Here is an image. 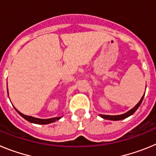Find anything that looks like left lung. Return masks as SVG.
I'll list each match as a JSON object with an SVG mask.
<instances>
[{"label": "left lung", "mask_w": 156, "mask_h": 156, "mask_svg": "<svg viewBox=\"0 0 156 156\" xmlns=\"http://www.w3.org/2000/svg\"><path fill=\"white\" fill-rule=\"evenodd\" d=\"M145 94V93H144ZM144 95L142 96V98H140V100L139 101V102L137 103L136 105L133 107V108H131L130 110H129L128 112H126V113H123V114H121V115H101V114H99L101 118L103 119H108V120H113V121H117V120H121V119H124L127 117L130 116L131 115H133L134 113L136 110L139 108V106L140 105L141 102H142L143 99H144Z\"/></svg>", "instance_id": "obj_1"}]
</instances>
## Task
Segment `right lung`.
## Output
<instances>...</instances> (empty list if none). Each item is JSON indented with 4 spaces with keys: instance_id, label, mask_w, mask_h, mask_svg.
<instances>
[{
    "instance_id": "1",
    "label": "right lung",
    "mask_w": 156,
    "mask_h": 156,
    "mask_svg": "<svg viewBox=\"0 0 156 156\" xmlns=\"http://www.w3.org/2000/svg\"><path fill=\"white\" fill-rule=\"evenodd\" d=\"M15 108V107H14ZM15 109L16 110L18 113L19 115H21L23 118H24L26 120H27L28 122H32V123H35V124H49V123H51V122H55V121L58 120L60 119L62 116H60V117H54V118H51V119H39V118H35V117H33V116H30V115H24L23 114L22 112L19 111V110L16 109L15 108Z\"/></svg>"
}]
</instances>
